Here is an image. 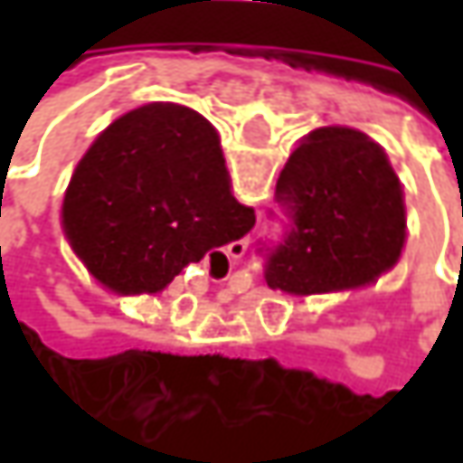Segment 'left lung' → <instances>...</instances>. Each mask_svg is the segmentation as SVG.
Segmentation results:
<instances>
[{"mask_svg":"<svg viewBox=\"0 0 463 463\" xmlns=\"http://www.w3.org/2000/svg\"><path fill=\"white\" fill-rule=\"evenodd\" d=\"M276 193L294 229L268 262V286L291 296L373 283L407 240L397 172L382 144L350 126L314 128L280 169Z\"/></svg>","mask_w":463,"mask_h":463,"instance_id":"1","label":"left lung"}]
</instances>
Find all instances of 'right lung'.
<instances>
[{
	"label": "right lung",
	"mask_w": 463,
	"mask_h": 463,
	"mask_svg": "<svg viewBox=\"0 0 463 463\" xmlns=\"http://www.w3.org/2000/svg\"><path fill=\"white\" fill-rule=\"evenodd\" d=\"M63 234L92 273L156 294L211 247L255 226L232 193L216 128L198 110L149 102L90 144L61 205Z\"/></svg>",
	"instance_id": "add662e5"
}]
</instances>
